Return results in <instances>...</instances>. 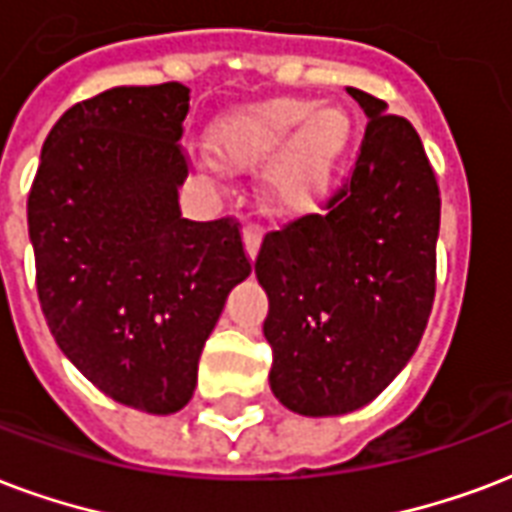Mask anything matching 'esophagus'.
Here are the masks:
<instances>
[{"instance_id":"34e87169","label":"esophagus","mask_w":512,"mask_h":512,"mask_svg":"<svg viewBox=\"0 0 512 512\" xmlns=\"http://www.w3.org/2000/svg\"><path fill=\"white\" fill-rule=\"evenodd\" d=\"M244 247H247L249 257H255L257 249H260V225H255V222L244 225Z\"/></svg>"}]
</instances>
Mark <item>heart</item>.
<instances>
[{
	"mask_svg": "<svg viewBox=\"0 0 512 512\" xmlns=\"http://www.w3.org/2000/svg\"><path fill=\"white\" fill-rule=\"evenodd\" d=\"M311 99H273L217 120L212 150L233 169H257L282 150L265 177V193L287 212H303L325 195L349 142L341 109H313Z\"/></svg>",
	"mask_w": 512,
	"mask_h": 512,
	"instance_id": "1",
	"label": "heart"
}]
</instances>
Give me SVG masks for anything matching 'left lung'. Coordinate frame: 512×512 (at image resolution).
I'll return each instance as SVG.
<instances>
[{
  "mask_svg": "<svg viewBox=\"0 0 512 512\" xmlns=\"http://www.w3.org/2000/svg\"><path fill=\"white\" fill-rule=\"evenodd\" d=\"M368 115L349 177L268 230L255 273L268 292L271 389L303 416L376 400L419 346L435 300L440 187L416 128L360 88Z\"/></svg>",
  "mask_w": 512,
  "mask_h": 512,
  "instance_id": "1",
  "label": "left lung"
}]
</instances>
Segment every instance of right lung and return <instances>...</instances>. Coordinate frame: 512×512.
Returning <instances> with one entry per match:
<instances>
[{
	"label": "right lung",
	"instance_id": "1",
	"mask_svg": "<svg viewBox=\"0 0 512 512\" xmlns=\"http://www.w3.org/2000/svg\"><path fill=\"white\" fill-rule=\"evenodd\" d=\"M187 112L182 83L80 101L42 144L29 190L50 333L93 386L147 413L185 408L225 298L252 271L239 220L179 214Z\"/></svg>",
	"mask_w": 512,
	"mask_h": 512
}]
</instances>
